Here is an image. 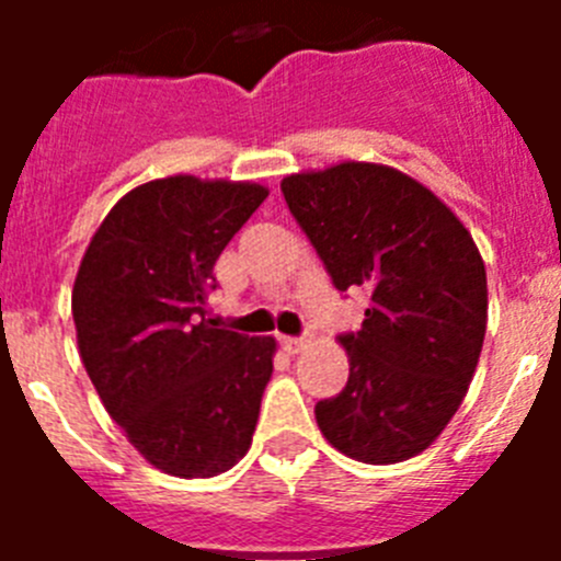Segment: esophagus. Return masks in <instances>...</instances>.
I'll return each mask as SVG.
<instances>
[{
  "mask_svg": "<svg viewBox=\"0 0 561 561\" xmlns=\"http://www.w3.org/2000/svg\"><path fill=\"white\" fill-rule=\"evenodd\" d=\"M280 345H284L286 354H300L306 348L304 336H280Z\"/></svg>",
  "mask_w": 561,
  "mask_h": 561,
  "instance_id": "1",
  "label": "esophagus"
}]
</instances>
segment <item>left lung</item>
<instances>
[{
  "label": "left lung",
  "mask_w": 561,
  "mask_h": 561,
  "mask_svg": "<svg viewBox=\"0 0 561 561\" xmlns=\"http://www.w3.org/2000/svg\"><path fill=\"white\" fill-rule=\"evenodd\" d=\"M297 225L340 291H370L359 331L340 336L348 385L317 401V427L362 463H399L458 413L485 336V266L430 187L376 162H340L280 182Z\"/></svg>",
  "instance_id": "obj_1"
}]
</instances>
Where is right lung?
Listing matches in <instances>:
<instances>
[{"mask_svg": "<svg viewBox=\"0 0 561 561\" xmlns=\"http://www.w3.org/2000/svg\"><path fill=\"white\" fill-rule=\"evenodd\" d=\"M264 185L165 176L134 187L89 241L72 286L83 368L134 449L173 478L244 458L275 340L205 320L213 266Z\"/></svg>", "mask_w": 561, "mask_h": 561, "instance_id": "add662e5", "label": "right lung"}]
</instances>
